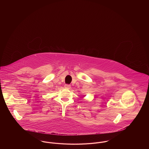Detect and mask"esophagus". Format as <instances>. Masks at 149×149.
<instances>
[{
  "label": "esophagus",
  "instance_id": "obj_1",
  "mask_svg": "<svg viewBox=\"0 0 149 149\" xmlns=\"http://www.w3.org/2000/svg\"><path fill=\"white\" fill-rule=\"evenodd\" d=\"M65 88H66V89H70L71 88V85H69V84H65Z\"/></svg>",
  "mask_w": 149,
  "mask_h": 149
}]
</instances>
